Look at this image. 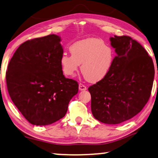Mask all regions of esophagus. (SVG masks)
Wrapping results in <instances>:
<instances>
[{"label": "esophagus", "instance_id": "34e87169", "mask_svg": "<svg viewBox=\"0 0 158 158\" xmlns=\"http://www.w3.org/2000/svg\"><path fill=\"white\" fill-rule=\"evenodd\" d=\"M79 89L81 90V91H85V90L87 89V87L83 84L80 83L79 84Z\"/></svg>", "mask_w": 158, "mask_h": 158}]
</instances>
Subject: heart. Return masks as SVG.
<instances>
[{"label": "heart", "mask_w": 158, "mask_h": 158, "mask_svg": "<svg viewBox=\"0 0 158 158\" xmlns=\"http://www.w3.org/2000/svg\"><path fill=\"white\" fill-rule=\"evenodd\" d=\"M71 55L63 54L60 65L64 74L73 76L81 64V70L90 82L102 80L109 72L114 59V51L103 40L89 38L74 43L69 47Z\"/></svg>", "instance_id": "1"}]
</instances>
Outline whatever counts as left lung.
<instances>
[{
  "mask_svg": "<svg viewBox=\"0 0 158 158\" xmlns=\"http://www.w3.org/2000/svg\"><path fill=\"white\" fill-rule=\"evenodd\" d=\"M110 40L117 55L106 76L88 90L93 116L116 125L137 115L148 102L155 69L146 50L130 36L114 35Z\"/></svg>",
  "mask_w": 158,
  "mask_h": 158,
  "instance_id": "left-lung-1",
  "label": "left lung"
}]
</instances>
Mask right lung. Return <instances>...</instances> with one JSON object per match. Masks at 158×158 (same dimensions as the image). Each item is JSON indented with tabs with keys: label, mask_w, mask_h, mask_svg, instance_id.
Segmentation results:
<instances>
[{
	"label": "right lung",
	"mask_w": 158,
	"mask_h": 158,
	"mask_svg": "<svg viewBox=\"0 0 158 158\" xmlns=\"http://www.w3.org/2000/svg\"><path fill=\"white\" fill-rule=\"evenodd\" d=\"M60 41L55 34L26 41L7 66L10 97L32 125H50L64 117L70 100L78 92L77 82L63 74Z\"/></svg>",
	"instance_id": "right-lung-1"
}]
</instances>
